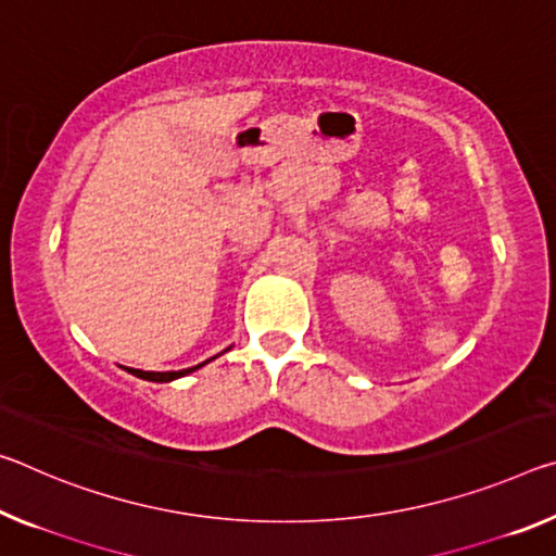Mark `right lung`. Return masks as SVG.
<instances>
[{
    "mask_svg": "<svg viewBox=\"0 0 556 556\" xmlns=\"http://www.w3.org/2000/svg\"><path fill=\"white\" fill-rule=\"evenodd\" d=\"M205 364H207V361H205ZM205 364H198V366H192V368H182V371H163V374H157V371H138V368H128V371L134 374V376H138V378H146V381L167 383V381H173V378H180V376L192 374V371H195V368L205 366Z\"/></svg>",
    "mask_w": 556,
    "mask_h": 556,
    "instance_id": "obj_1",
    "label": "right lung"
}]
</instances>
